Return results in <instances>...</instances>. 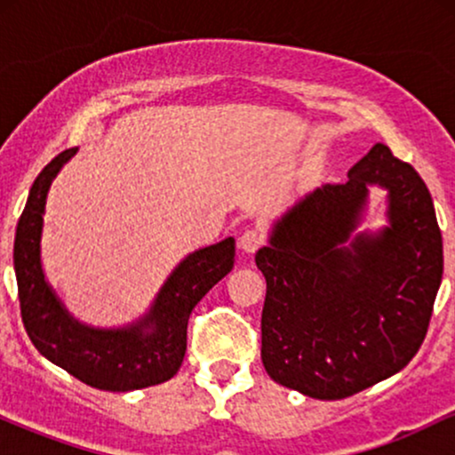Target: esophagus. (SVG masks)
I'll return each mask as SVG.
<instances>
[{
  "label": "esophagus",
  "instance_id": "esophagus-1",
  "mask_svg": "<svg viewBox=\"0 0 455 455\" xmlns=\"http://www.w3.org/2000/svg\"><path fill=\"white\" fill-rule=\"evenodd\" d=\"M260 245H265V233L259 231V228L243 231L242 237H239V248H242L243 252H257Z\"/></svg>",
  "mask_w": 455,
  "mask_h": 455
}]
</instances>
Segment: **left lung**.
<instances>
[{
	"label": "left lung",
	"instance_id": "obj_1",
	"mask_svg": "<svg viewBox=\"0 0 455 455\" xmlns=\"http://www.w3.org/2000/svg\"><path fill=\"white\" fill-rule=\"evenodd\" d=\"M390 190L392 224L342 246L367 186ZM267 280L260 357L267 374L318 400H342L415 357L443 278V237L419 173L377 143L347 184L316 188L257 252Z\"/></svg>",
	"mask_w": 455,
	"mask_h": 455
}]
</instances>
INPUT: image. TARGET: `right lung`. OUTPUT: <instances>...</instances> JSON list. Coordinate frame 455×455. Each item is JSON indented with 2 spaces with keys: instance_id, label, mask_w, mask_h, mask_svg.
I'll use <instances>...</instances> for the list:
<instances>
[{
  "instance_id": "1",
  "label": "right lung",
  "mask_w": 455,
  "mask_h": 455,
  "mask_svg": "<svg viewBox=\"0 0 455 455\" xmlns=\"http://www.w3.org/2000/svg\"><path fill=\"white\" fill-rule=\"evenodd\" d=\"M76 148L55 156L31 186L14 237L20 318L34 347L72 377L104 391H132L173 379L186 355L188 318L216 282L233 269L235 239L190 254L162 286L139 325L102 331L68 316L40 267V233L51 181Z\"/></svg>"
}]
</instances>
